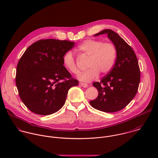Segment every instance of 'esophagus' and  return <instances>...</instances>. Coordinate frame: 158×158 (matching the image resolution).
I'll use <instances>...</instances> for the list:
<instances>
[{"label":"esophagus","mask_w":158,"mask_h":158,"mask_svg":"<svg viewBox=\"0 0 158 158\" xmlns=\"http://www.w3.org/2000/svg\"><path fill=\"white\" fill-rule=\"evenodd\" d=\"M80 85H81L82 87H83V88H87L88 86V84L84 83H80Z\"/></svg>","instance_id":"1"}]
</instances>
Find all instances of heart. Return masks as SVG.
Instances as JSON below:
<instances>
[{
	"label": "heart",
	"instance_id": "heart-1",
	"mask_svg": "<svg viewBox=\"0 0 158 158\" xmlns=\"http://www.w3.org/2000/svg\"><path fill=\"white\" fill-rule=\"evenodd\" d=\"M81 55L89 56L87 70L80 73L78 79L83 82H89L97 78L99 73L106 74L113 69L117 58V48L110 42L103 43L97 40H86L77 48ZM64 67L72 73L78 74L79 68L71 51L66 52L63 57Z\"/></svg>",
	"mask_w": 158,
	"mask_h": 158
}]
</instances>
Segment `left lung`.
Returning <instances> with one entry per match:
<instances>
[{"mask_svg": "<svg viewBox=\"0 0 158 158\" xmlns=\"http://www.w3.org/2000/svg\"><path fill=\"white\" fill-rule=\"evenodd\" d=\"M107 33L117 48V58L112 70L100 82L92 85L98 91L97 98L90 101L95 109L114 113L126 107L135 97L140 80V72L135 53L117 33L103 30L95 36Z\"/></svg>", "mask_w": 158, "mask_h": 158, "instance_id": "8db88e82", "label": "left lung"}]
</instances>
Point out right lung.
Instances as JSON below:
<instances>
[{"mask_svg":"<svg viewBox=\"0 0 158 158\" xmlns=\"http://www.w3.org/2000/svg\"><path fill=\"white\" fill-rule=\"evenodd\" d=\"M74 44L42 39L30 45L19 59L16 85L21 100L31 112L43 115L57 112L64 105L69 89L78 85L63 61Z\"/></svg>","mask_w":158,"mask_h":158,"instance_id":"add662e5","label":"right lung"}]
</instances>
